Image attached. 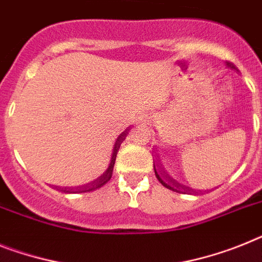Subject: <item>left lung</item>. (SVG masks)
<instances>
[{
  "mask_svg": "<svg viewBox=\"0 0 262 262\" xmlns=\"http://www.w3.org/2000/svg\"><path fill=\"white\" fill-rule=\"evenodd\" d=\"M228 67L232 68V69H236L237 68L234 67V63L232 62H228ZM155 172H156V169H155ZM156 177H157V180L160 182H161L162 185L165 186V188H168L170 189V190H173V192H179V193H199V192H195V190H193L192 188H188V186L185 185H182V184H179V182H176L174 180H172L170 177H168L166 174H162V173H160L158 174L157 172H156ZM201 192V190H200Z\"/></svg>",
  "mask_w": 262,
  "mask_h": 262,
  "instance_id": "left-lung-1",
  "label": "left lung"
}]
</instances>
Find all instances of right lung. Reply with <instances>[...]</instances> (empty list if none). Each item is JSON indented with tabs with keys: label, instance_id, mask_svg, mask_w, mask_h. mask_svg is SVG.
Returning <instances> with one entry per match:
<instances>
[{
	"label": "right lung",
	"instance_id": "obj_1",
	"mask_svg": "<svg viewBox=\"0 0 262 262\" xmlns=\"http://www.w3.org/2000/svg\"><path fill=\"white\" fill-rule=\"evenodd\" d=\"M126 135H127V133L125 132V133H122V135H121L120 137L117 138L116 145H114L113 156H112L111 165H109L107 170L104 173V174L101 176L100 179H97L96 181L90 182V184H88V185H83V186H77V188H58V189H60V190H62V192H65V193H83V192H90V190H94V189H98V188H101L102 185H105V184H106V182L111 180L112 173H113L114 161H116V156H117V151H118V149H120L121 142L124 141L125 137H126Z\"/></svg>",
	"mask_w": 262,
	"mask_h": 262
}]
</instances>
